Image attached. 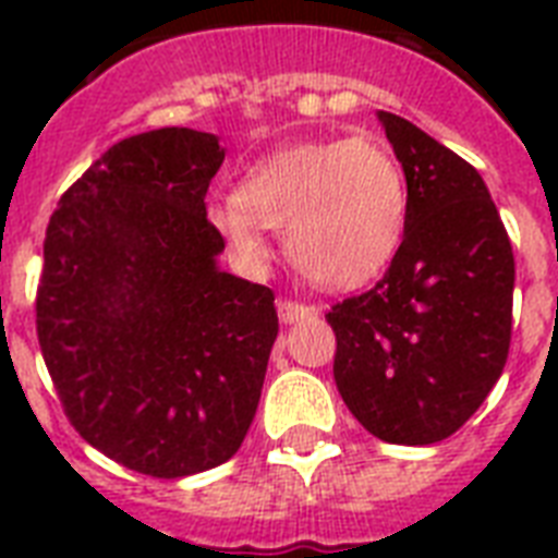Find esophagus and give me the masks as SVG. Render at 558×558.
Segmentation results:
<instances>
[{
  "instance_id": "esophagus-1",
  "label": "esophagus",
  "mask_w": 558,
  "mask_h": 558,
  "mask_svg": "<svg viewBox=\"0 0 558 558\" xmlns=\"http://www.w3.org/2000/svg\"><path fill=\"white\" fill-rule=\"evenodd\" d=\"M278 315L283 324H301L306 322V318L318 315V310H315V306L298 304V301H278Z\"/></svg>"
}]
</instances>
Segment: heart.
<instances>
[{
    "label": "heart",
    "mask_w": 558,
    "mask_h": 558,
    "mask_svg": "<svg viewBox=\"0 0 558 558\" xmlns=\"http://www.w3.org/2000/svg\"><path fill=\"white\" fill-rule=\"evenodd\" d=\"M210 219L254 266L269 260L263 228H275L306 278L350 289L376 278L399 252L408 187L379 142H301L257 161L240 179L234 199L210 208Z\"/></svg>",
    "instance_id": "b5f03b06"
}]
</instances>
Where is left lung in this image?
<instances>
[{
  "instance_id": "obj_1",
  "label": "left lung",
  "mask_w": 558,
  "mask_h": 558,
  "mask_svg": "<svg viewBox=\"0 0 558 558\" xmlns=\"http://www.w3.org/2000/svg\"><path fill=\"white\" fill-rule=\"evenodd\" d=\"M376 118L405 173V236L371 292L327 313L339 341L332 376L373 437L428 446L501 379L515 260L481 173L405 118Z\"/></svg>"
}]
</instances>
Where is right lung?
Segmentation results:
<instances>
[{
    "instance_id": "obj_1",
    "label": "right lung",
    "mask_w": 558,
    "mask_h": 558,
    "mask_svg": "<svg viewBox=\"0 0 558 558\" xmlns=\"http://www.w3.org/2000/svg\"><path fill=\"white\" fill-rule=\"evenodd\" d=\"M222 159L187 126L130 135L63 193L43 245L37 336L65 416L150 477L234 458L278 339L271 289L219 269L205 193Z\"/></svg>"
}]
</instances>
